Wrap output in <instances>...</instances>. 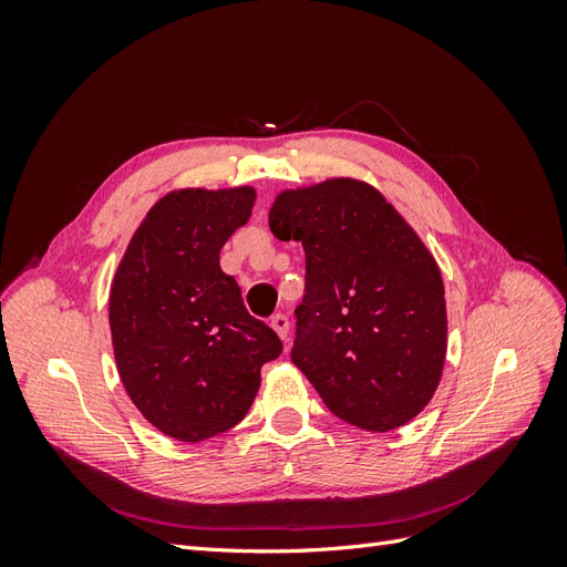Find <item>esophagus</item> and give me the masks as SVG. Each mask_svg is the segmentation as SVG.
<instances>
[{
	"label": "esophagus",
	"mask_w": 567,
	"mask_h": 567,
	"mask_svg": "<svg viewBox=\"0 0 567 567\" xmlns=\"http://www.w3.org/2000/svg\"><path fill=\"white\" fill-rule=\"evenodd\" d=\"M271 329L277 331V336H279L281 340H288V331H290L288 317H286V315H274V317H271Z\"/></svg>",
	"instance_id": "34e87169"
}]
</instances>
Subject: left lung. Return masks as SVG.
<instances>
[{
	"label": "left lung",
	"instance_id": "8db88e82",
	"mask_svg": "<svg viewBox=\"0 0 567 567\" xmlns=\"http://www.w3.org/2000/svg\"><path fill=\"white\" fill-rule=\"evenodd\" d=\"M269 229L305 248L290 359L323 404L373 433L414 419L447 354L442 274L416 231L373 186L346 177L279 194Z\"/></svg>",
	"mask_w": 567,
	"mask_h": 567
}]
</instances>
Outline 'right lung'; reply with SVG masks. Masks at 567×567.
Here are the masks:
<instances>
[{
	"mask_svg": "<svg viewBox=\"0 0 567 567\" xmlns=\"http://www.w3.org/2000/svg\"><path fill=\"white\" fill-rule=\"evenodd\" d=\"M255 188H182L161 198L120 262L109 319L117 373L161 433L203 442L241 421L262 364L284 350L248 315L219 250L244 227Z\"/></svg>",
	"mask_w": 567,
	"mask_h": 567,
	"instance_id": "obj_1",
	"label": "right lung"
}]
</instances>
